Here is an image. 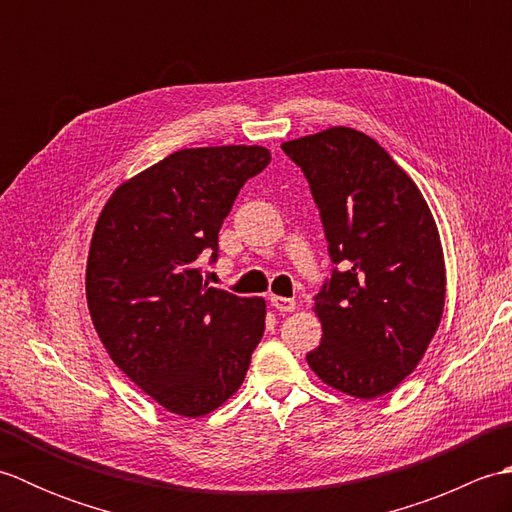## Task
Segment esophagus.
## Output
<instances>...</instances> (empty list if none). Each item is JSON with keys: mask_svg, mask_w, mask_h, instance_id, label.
<instances>
[{"mask_svg": "<svg viewBox=\"0 0 512 512\" xmlns=\"http://www.w3.org/2000/svg\"><path fill=\"white\" fill-rule=\"evenodd\" d=\"M270 303H273V308L279 312H292L297 308L295 299H286V297H277V295L270 297Z\"/></svg>", "mask_w": 512, "mask_h": 512, "instance_id": "34e87169", "label": "esophagus"}]
</instances>
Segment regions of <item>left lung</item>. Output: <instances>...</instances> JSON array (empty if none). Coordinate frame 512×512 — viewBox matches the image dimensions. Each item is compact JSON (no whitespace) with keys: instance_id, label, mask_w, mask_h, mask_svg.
I'll list each match as a JSON object with an SVG mask.
<instances>
[{"instance_id":"8db88e82","label":"left lung","mask_w":512,"mask_h":512,"mask_svg":"<svg viewBox=\"0 0 512 512\" xmlns=\"http://www.w3.org/2000/svg\"><path fill=\"white\" fill-rule=\"evenodd\" d=\"M301 167L328 239L332 273L314 297L323 336L308 365L354 398H378L420 363L444 308L433 215L394 158L350 127L281 145Z\"/></svg>"}]
</instances>
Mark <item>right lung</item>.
<instances>
[{
  "mask_svg": "<svg viewBox=\"0 0 512 512\" xmlns=\"http://www.w3.org/2000/svg\"><path fill=\"white\" fill-rule=\"evenodd\" d=\"M270 162L264 147L180 149L121 184L96 222L85 290L107 354L178 416L231 398L264 336L266 303L202 281L239 189Z\"/></svg>",
  "mask_w": 512,
  "mask_h": 512,
  "instance_id": "add662e5",
  "label": "right lung"
}]
</instances>
